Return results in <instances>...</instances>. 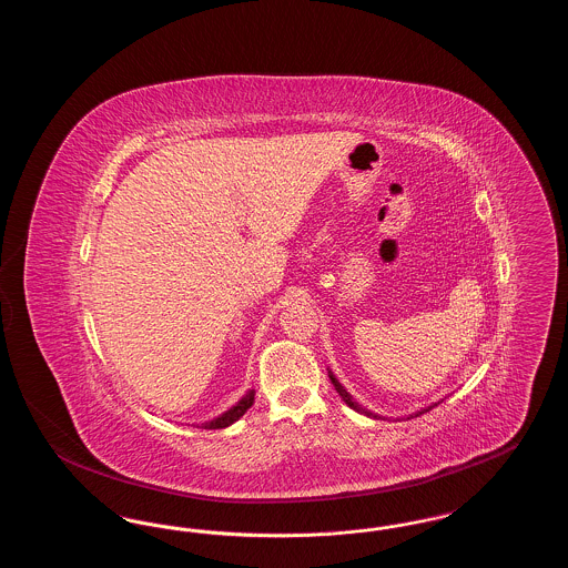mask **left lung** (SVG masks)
I'll return each instance as SVG.
<instances>
[{"instance_id": "obj_1", "label": "left lung", "mask_w": 568, "mask_h": 568, "mask_svg": "<svg viewBox=\"0 0 568 568\" xmlns=\"http://www.w3.org/2000/svg\"><path fill=\"white\" fill-rule=\"evenodd\" d=\"M329 381H332V385H334V387H336V392H338V396H341V398H343V400H345V403H347V405L352 406V408H355V410H359V413H364V415H373V413H371V410H366V408H362V406L357 405V403H353V398H352V396H349V394H347V389H345V387H343V385H341V383H338V381H336V377H334V375H332V373H329ZM430 408H433V406H428V408H424V410H419V413H417V415H422V413H426V410H430ZM375 417H377V415H375Z\"/></svg>"}]
</instances>
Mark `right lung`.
Segmentation results:
<instances>
[{"instance_id":"add662e5","label":"right lung","mask_w":568,"mask_h":568,"mask_svg":"<svg viewBox=\"0 0 568 568\" xmlns=\"http://www.w3.org/2000/svg\"><path fill=\"white\" fill-rule=\"evenodd\" d=\"M253 398H255V389H248V392H246V396H244L243 400H241L239 405L232 406L227 413L219 415V417L213 419V422H206V424H202V428H204V430H219V428H227L230 424H234L236 419H241L244 413L251 408V405H253Z\"/></svg>"}]
</instances>
